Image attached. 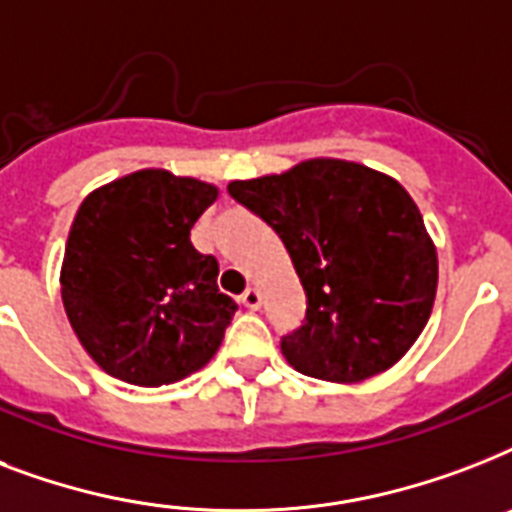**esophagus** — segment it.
Wrapping results in <instances>:
<instances>
[{
    "label": "esophagus",
    "instance_id": "obj_1",
    "mask_svg": "<svg viewBox=\"0 0 512 512\" xmlns=\"http://www.w3.org/2000/svg\"><path fill=\"white\" fill-rule=\"evenodd\" d=\"M260 303H263V297H260V292H257L255 287H249L244 295H241V305L244 308H249V311H257L260 308Z\"/></svg>",
    "mask_w": 512,
    "mask_h": 512
}]
</instances>
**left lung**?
<instances>
[{
    "mask_svg": "<svg viewBox=\"0 0 512 512\" xmlns=\"http://www.w3.org/2000/svg\"><path fill=\"white\" fill-rule=\"evenodd\" d=\"M228 193L279 233L300 276L305 324L281 340L297 372L361 382L404 358L438 287L436 244L404 185L358 162L308 159Z\"/></svg>",
    "mask_w": 512,
    "mask_h": 512,
    "instance_id": "1",
    "label": "left lung"
}]
</instances>
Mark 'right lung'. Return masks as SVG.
Instances as JSON below:
<instances>
[{"mask_svg":"<svg viewBox=\"0 0 512 512\" xmlns=\"http://www.w3.org/2000/svg\"><path fill=\"white\" fill-rule=\"evenodd\" d=\"M217 185L138 170L82 201L60 265V297L82 348L116 380L159 388L215 356L236 303L191 228Z\"/></svg>","mask_w":512,"mask_h":512,"instance_id":"1","label":"right lung"}]
</instances>
